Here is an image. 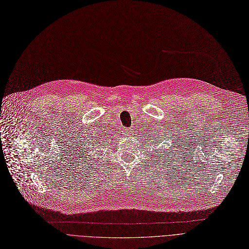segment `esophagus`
Instances as JSON below:
<instances>
[{
	"label": "esophagus",
	"instance_id": "esophagus-1",
	"mask_svg": "<svg viewBox=\"0 0 249 249\" xmlns=\"http://www.w3.org/2000/svg\"><path fill=\"white\" fill-rule=\"evenodd\" d=\"M125 133H126V135H128V136H131L132 133H133V130H132V129H125Z\"/></svg>",
	"mask_w": 249,
	"mask_h": 249
}]
</instances>
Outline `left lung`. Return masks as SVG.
<instances>
[{"instance_id": "8db88e82", "label": "left lung", "mask_w": 249, "mask_h": 249, "mask_svg": "<svg viewBox=\"0 0 249 249\" xmlns=\"http://www.w3.org/2000/svg\"><path fill=\"white\" fill-rule=\"evenodd\" d=\"M167 136V134H166V132L165 131H163V132H160V134L159 135H157L156 134V136H155V138L156 139V140L154 139H153V137H150V141L149 142H152V145L154 146V148H156V143L157 142H159V143H161L163 141L165 142L166 141L167 139H165V137ZM171 136V140H173L172 142V143H170V145H169V151H167V152H169L170 153V155H172L173 153H174V155H177V154H178L179 153V151H183L185 150V148H183L182 146V143H183V142H182V140H185L183 139V137L180 135V134H177L176 133V135H170ZM185 141H187V140H185ZM161 153H163V152H161V150H159V149H157V152H156V156H157V157H160V156H162V154ZM164 157V156H163ZM169 158L170 157H168V160H169ZM179 160V159H178ZM172 164H173V162H171ZM171 163H168V164H170L171 165ZM177 165V164H176Z\"/></svg>"}]
</instances>
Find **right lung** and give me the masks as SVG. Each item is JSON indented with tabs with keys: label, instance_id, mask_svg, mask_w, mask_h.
<instances>
[{
	"label": "right lung",
	"instance_id": "add662e5",
	"mask_svg": "<svg viewBox=\"0 0 249 249\" xmlns=\"http://www.w3.org/2000/svg\"><path fill=\"white\" fill-rule=\"evenodd\" d=\"M100 141L104 142V140L103 139H97V137H95V140H92V144H94V143H100ZM97 146H99V145H97ZM87 150H89V148H87ZM84 154V153H83ZM86 154V153H85Z\"/></svg>",
	"mask_w": 249,
	"mask_h": 249
}]
</instances>
